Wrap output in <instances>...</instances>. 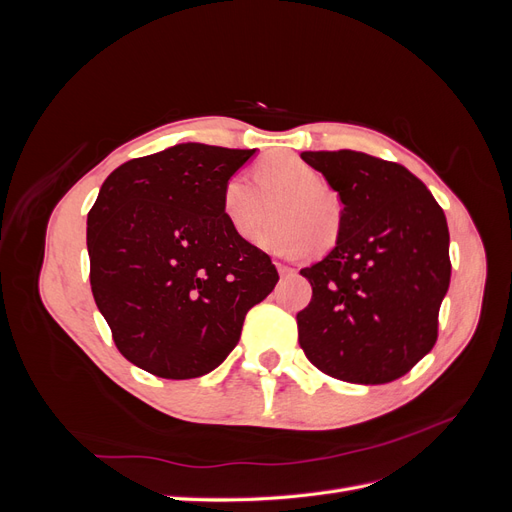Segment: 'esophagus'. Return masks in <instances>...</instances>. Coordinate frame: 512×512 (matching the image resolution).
Masks as SVG:
<instances>
[{"mask_svg":"<svg viewBox=\"0 0 512 512\" xmlns=\"http://www.w3.org/2000/svg\"><path fill=\"white\" fill-rule=\"evenodd\" d=\"M277 271H280V275H282V277H288V275H294V273H297V271H294L292 267L282 265V262H277Z\"/></svg>","mask_w":512,"mask_h":512,"instance_id":"34e87169","label":"esophagus"}]
</instances>
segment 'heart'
I'll use <instances>...</instances> for the list:
<instances>
[{
	"instance_id": "heart-1",
	"label": "heart",
	"mask_w": 512,
	"mask_h": 512,
	"mask_svg": "<svg viewBox=\"0 0 512 512\" xmlns=\"http://www.w3.org/2000/svg\"><path fill=\"white\" fill-rule=\"evenodd\" d=\"M250 173L232 175L222 190V211L241 239H252L267 218L269 203L273 222L260 232L256 243L275 256H299L314 243L329 247L342 228L339 198L324 188L318 170L294 156L273 153Z\"/></svg>"
}]
</instances>
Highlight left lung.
<instances>
[{
    "mask_svg": "<svg viewBox=\"0 0 512 512\" xmlns=\"http://www.w3.org/2000/svg\"><path fill=\"white\" fill-rule=\"evenodd\" d=\"M342 200L333 250L301 275L312 301L299 344L320 371L356 384L397 380L438 337L451 282L442 207L406 166L361 151H303Z\"/></svg>",
    "mask_w": 512,
    "mask_h": 512,
    "instance_id": "8db88e82",
    "label": "left lung"
}]
</instances>
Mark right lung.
<instances>
[{
	"mask_svg": "<svg viewBox=\"0 0 512 512\" xmlns=\"http://www.w3.org/2000/svg\"><path fill=\"white\" fill-rule=\"evenodd\" d=\"M254 153L179 143L130 160L106 177L87 215L96 305L119 352L153 376L209 374L280 280L222 211L226 181Z\"/></svg>",
	"mask_w": 512,
	"mask_h": 512,
	"instance_id": "obj_1",
	"label": "right lung"
}]
</instances>
